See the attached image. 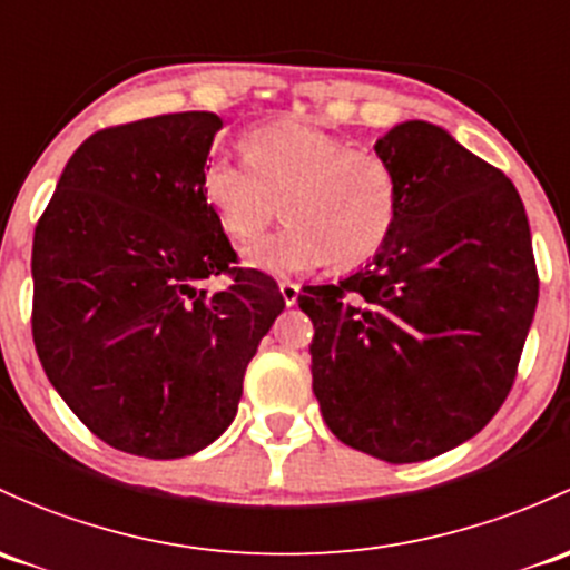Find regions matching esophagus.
I'll return each instance as SVG.
<instances>
[{"mask_svg":"<svg viewBox=\"0 0 570 570\" xmlns=\"http://www.w3.org/2000/svg\"><path fill=\"white\" fill-rule=\"evenodd\" d=\"M278 289H281V297H284L286 305H295L297 297H301V286L292 284V281H281Z\"/></svg>","mask_w":570,"mask_h":570,"instance_id":"obj_1","label":"esophagus"}]
</instances>
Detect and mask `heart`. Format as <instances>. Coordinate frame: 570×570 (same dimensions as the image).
I'll return each mask as SVG.
<instances>
[{"label": "heart", "instance_id": "b5f03b06", "mask_svg": "<svg viewBox=\"0 0 570 570\" xmlns=\"http://www.w3.org/2000/svg\"><path fill=\"white\" fill-rule=\"evenodd\" d=\"M202 196L232 239H254L284 207L286 224L243 250L245 265L301 275L368 262L399 218L391 166L314 122L284 119L248 136V155L209 153Z\"/></svg>", "mask_w": 570, "mask_h": 570}]
</instances>
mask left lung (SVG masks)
<instances>
[{"label":"left lung","mask_w":570,"mask_h":570,"mask_svg":"<svg viewBox=\"0 0 570 570\" xmlns=\"http://www.w3.org/2000/svg\"><path fill=\"white\" fill-rule=\"evenodd\" d=\"M376 158L399 185L380 250L338 284L303 286L311 376L327 429L410 464L475 436L517 376L538 305L530 224L513 183L440 125L406 119Z\"/></svg>","instance_id":"1"}]
</instances>
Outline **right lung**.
<instances>
[{
  "label": "right lung",
  "instance_id": "right-lung-1",
  "mask_svg": "<svg viewBox=\"0 0 570 570\" xmlns=\"http://www.w3.org/2000/svg\"><path fill=\"white\" fill-rule=\"evenodd\" d=\"M224 119L160 114L89 136L35 229V350L53 391L111 448L202 451L232 426L256 346L284 311L273 278L237 269L202 196Z\"/></svg>",
  "mask_w": 570,
  "mask_h": 570
}]
</instances>
